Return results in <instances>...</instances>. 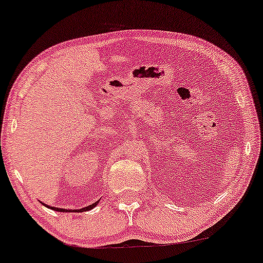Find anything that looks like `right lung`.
I'll return each mask as SVG.
<instances>
[{"label": "right lung", "instance_id": "add662e5", "mask_svg": "<svg viewBox=\"0 0 263 263\" xmlns=\"http://www.w3.org/2000/svg\"><path fill=\"white\" fill-rule=\"evenodd\" d=\"M98 204H99V201H96V203H93L92 205H89V206L83 208V209L75 210V211H86V210H90V209H92V208H95ZM44 205H45V204H44ZM50 209L57 210V211H63V213H68V211H71V210H68V209H59V208H53V206H50Z\"/></svg>", "mask_w": 263, "mask_h": 263}]
</instances>
